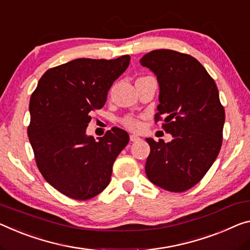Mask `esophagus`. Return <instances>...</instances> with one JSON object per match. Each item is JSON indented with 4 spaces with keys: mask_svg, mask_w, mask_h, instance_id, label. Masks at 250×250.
<instances>
[{
    "mask_svg": "<svg viewBox=\"0 0 250 250\" xmlns=\"http://www.w3.org/2000/svg\"><path fill=\"white\" fill-rule=\"evenodd\" d=\"M129 140H130V142H137V141H140L141 138L138 137L137 135H134V134H130V135H129Z\"/></svg>",
    "mask_w": 250,
    "mask_h": 250,
    "instance_id": "esophagus-1",
    "label": "esophagus"
}]
</instances>
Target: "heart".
Listing matches in <instances>:
<instances>
[{"label":"heart","instance_id":"heart-1","mask_svg":"<svg viewBox=\"0 0 250 250\" xmlns=\"http://www.w3.org/2000/svg\"><path fill=\"white\" fill-rule=\"evenodd\" d=\"M123 124H124L125 127L132 130H137L142 127L141 120L138 117H133V116H127L123 120Z\"/></svg>","mask_w":250,"mask_h":250}]
</instances>
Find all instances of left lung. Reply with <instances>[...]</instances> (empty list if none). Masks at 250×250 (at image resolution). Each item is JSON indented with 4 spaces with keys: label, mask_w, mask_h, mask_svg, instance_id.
<instances>
[{
    "label": "left lung",
    "mask_w": 250,
    "mask_h": 250,
    "mask_svg": "<svg viewBox=\"0 0 250 250\" xmlns=\"http://www.w3.org/2000/svg\"><path fill=\"white\" fill-rule=\"evenodd\" d=\"M141 63L154 72L160 85L155 123L164 121L162 128L172 135L168 143L146 138L151 152L145 172L164 190L187 191L201 181L220 152L225 108L217 85L187 53L154 50Z\"/></svg>",
    "instance_id": "1"
}]
</instances>
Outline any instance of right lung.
Segmentation results:
<instances>
[{"mask_svg": "<svg viewBox=\"0 0 250 250\" xmlns=\"http://www.w3.org/2000/svg\"><path fill=\"white\" fill-rule=\"evenodd\" d=\"M130 57L82 58L50 68L30 99L28 136L45 181L74 200H89L108 186L113 164L129 142L118 127L96 141L86 135L90 113L105 105Z\"/></svg>", "mask_w": 250, "mask_h": 250, "instance_id": "1", "label": "right lung"}]
</instances>
